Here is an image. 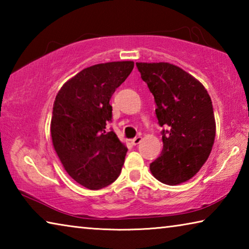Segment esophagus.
Listing matches in <instances>:
<instances>
[{
  "instance_id": "esophagus-1",
  "label": "esophagus",
  "mask_w": 249,
  "mask_h": 249,
  "mask_svg": "<svg viewBox=\"0 0 249 249\" xmlns=\"http://www.w3.org/2000/svg\"><path fill=\"white\" fill-rule=\"evenodd\" d=\"M142 136H136L135 138H133L132 141H130V142H132L133 145H138L142 142Z\"/></svg>"
}]
</instances>
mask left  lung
<instances>
[{"label": "left lung", "instance_id": "obj_1", "mask_svg": "<svg viewBox=\"0 0 249 249\" xmlns=\"http://www.w3.org/2000/svg\"><path fill=\"white\" fill-rule=\"evenodd\" d=\"M153 93L162 130V151L150 163L160 182L190 180L204 165L215 140L216 125L208 91L199 80L169 62H136Z\"/></svg>", "mask_w": 249, "mask_h": 249}]
</instances>
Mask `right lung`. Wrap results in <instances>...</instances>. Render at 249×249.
<instances>
[{
    "mask_svg": "<svg viewBox=\"0 0 249 249\" xmlns=\"http://www.w3.org/2000/svg\"><path fill=\"white\" fill-rule=\"evenodd\" d=\"M133 68V61L88 67L56 95L50 122L53 148L67 174L90 190L114 182L124 165L127 147L113 130L107 132V124L112 120L109 100Z\"/></svg>",
    "mask_w": 249,
    "mask_h": 249,
    "instance_id": "add662e5",
    "label": "right lung"
}]
</instances>
